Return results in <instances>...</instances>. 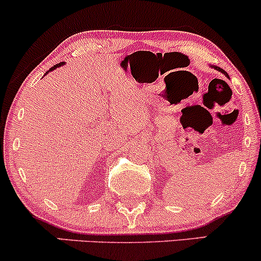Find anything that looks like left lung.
<instances>
[{
  "instance_id": "1",
  "label": "left lung",
  "mask_w": 261,
  "mask_h": 261,
  "mask_svg": "<svg viewBox=\"0 0 261 261\" xmlns=\"http://www.w3.org/2000/svg\"><path fill=\"white\" fill-rule=\"evenodd\" d=\"M216 69H218L219 71H222V73H224V74H225V75H227V73H225V71H224V70H223V69H220V68H217V67H216Z\"/></svg>"
}]
</instances>
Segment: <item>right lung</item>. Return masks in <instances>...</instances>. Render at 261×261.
<instances>
[{"label":"right lung","mask_w":261,"mask_h":261,"mask_svg":"<svg viewBox=\"0 0 261 261\" xmlns=\"http://www.w3.org/2000/svg\"><path fill=\"white\" fill-rule=\"evenodd\" d=\"M63 64H64V63H63V62H62V63H59V64H56V65H54V67H51L49 70H53V69H56L57 67H61V65H63Z\"/></svg>","instance_id":"1"}]
</instances>
